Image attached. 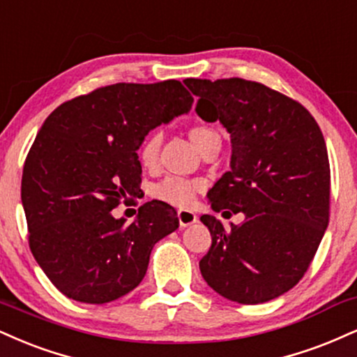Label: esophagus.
Here are the masks:
<instances>
[{"instance_id": "1", "label": "esophagus", "mask_w": 357, "mask_h": 357, "mask_svg": "<svg viewBox=\"0 0 357 357\" xmlns=\"http://www.w3.org/2000/svg\"><path fill=\"white\" fill-rule=\"evenodd\" d=\"M178 220H179V226L186 227V226L195 225V222L197 221V216L192 211H190V209H179Z\"/></svg>"}]
</instances>
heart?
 <instances>
[{
	"label": "heart",
	"instance_id": "b5f03b06",
	"mask_svg": "<svg viewBox=\"0 0 357 357\" xmlns=\"http://www.w3.org/2000/svg\"><path fill=\"white\" fill-rule=\"evenodd\" d=\"M191 143L199 149L201 153L208 149L213 144H221V135L214 128L209 126H195L191 128L190 132ZM162 144V135L160 131H151L144 137L137 149V158H139L141 166L146 169H154L160 161V151ZM199 188V183L190 181V179L179 178V176H167L153 188V195L158 199L165 201V203L176 204V206H186L190 204L195 197V192Z\"/></svg>",
	"mask_w": 357,
	"mask_h": 357
}]
</instances>
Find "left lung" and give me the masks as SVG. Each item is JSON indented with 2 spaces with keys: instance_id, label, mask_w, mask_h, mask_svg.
Returning a JSON list of instances; mask_svg holds the SVG:
<instances>
[{
  "instance_id": "1",
  "label": "left lung",
  "mask_w": 357,
  "mask_h": 357,
  "mask_svg": "<svg viewBox=\"0 0 357 357\" xmlns=\"http://www.w3.org/2000/svg\"><path fill=\"white\" fill-rule=\"evenodd\" d=\"M204 121L231 135V169L209 190L213 211L243 213L229 227L201 222L211 248L199 261L204 281L239 304L287 293L307 271L329 221L331 174L323 132L311 113L268 86L241 78L184 79ZM203 104L213 108L206 116Z\"/></svg>"
}]
</instances>
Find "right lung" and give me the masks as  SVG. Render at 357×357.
I'll list each match as a JSON object with an SVG mask.
<instances>
[{"label": "right lung", "instance_id": "1", "mask_svg": "<svg viewBox=\"0 0 357 357\" xmlns=\"http://www.w3.org/2000/svg\"><path fill=\"white\" fill-rule=\"evenodd\" d=\"M176 79L116 83L63 102L43 123L21 179L29 248L50 281L79 303L105 304L143 281L160 239L178 229L174 208L146 203L136 220L113 209L139 191L137 149L148 132L190 113Z\"/></svg>", "mask_w": 357, "mask_h": 357}]
</instances>
